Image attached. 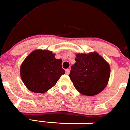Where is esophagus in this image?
I'll use <instances>...</instances> for the list:
<instances>
[{"instance_id":"esophagus-1","label":"esophagus","mask_w":130,"mask_h":130,"mask_svg":"<svg viewBox=\"0 0 130 130\" xmlns=\"http://www.w3.org/2000/svg\"><path fill=\"white\" fill-rule=\"evenodd\" d=\"M70 72V70L69 69L65 70V74H69Z\"/></svg>"}]
</instances>
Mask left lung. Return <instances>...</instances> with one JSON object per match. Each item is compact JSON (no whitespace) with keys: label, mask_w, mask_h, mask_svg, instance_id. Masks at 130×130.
<instances>
[{"label":"left lung","mask_w":130,"mask_h":130,"mask_svg":"<svg viewBox=\"0 0 130 130\" xmlns=\"http://www.w3.org/2000/svg\"><path fill=\"white\" fill-rule=\"evenodd\" d=\"M75 61L69 77L76 89L87 96L101 92L109 79V65L96 53L77 54Z\"/></svg>","instance_id":"8db88e82"}]
</instances>
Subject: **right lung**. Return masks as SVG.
Instances as JSON below:
<instances>
[{
  "label": "right lung",
  "instance_id": "1",
  "mask_svg": "<svg viewBox=\"0 0 130 130\" xmlns=\"http://www.w3.org/2000/svg\"><path fill=\"white\" fill-rule=\"evenodd\" d=\"M61 59L47 50H35L26 58L21 66L22 82L29 90L42 93L55 86L65 70Z\"/></svg>",
  "mask_w": 130,
  "mask_h": 130
}]
</instances>
